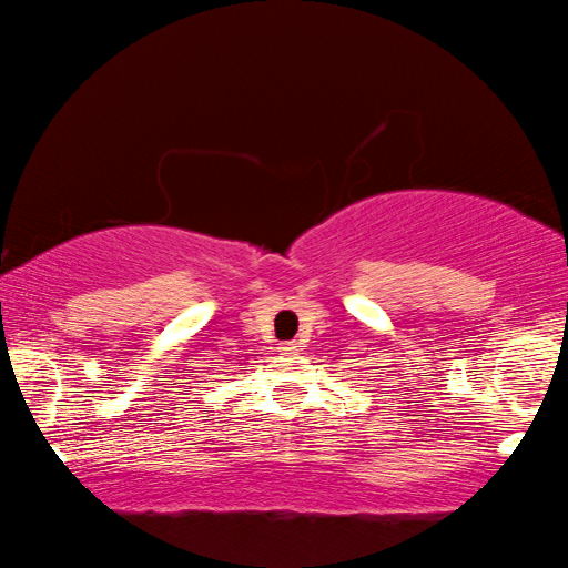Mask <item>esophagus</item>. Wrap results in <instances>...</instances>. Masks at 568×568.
<instances>
[{"mask_svg": "<svg viewBox=\"0 0 568 568\" xmlns=\"http://www.w3.org/2000/svg\"><path fill=\"white\" fill-rule=\"evenodd\" d=\"M297 352H300L297 341H286V344H282V354H297Z\"/></svg>", "mask_w": 568, "mask_h": 568, "instance_id": "34e87169", "label": "esophagus"}]
</instances>
